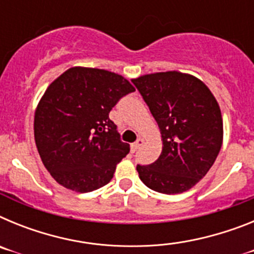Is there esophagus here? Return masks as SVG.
Segmentation results:
<instances>
[{
	"mask_svg": "<svg viewBox=\"0 0 254 254\" xmlns=\"http://www.w3.org/2000/svg\"><path fill=\"white\" fill-rule=\"evenodd\" d=\"M142 143H143L142 138H138V140L136 141V142H133V143H132V145H131L132 151H136V150H137V149H140V147L142 146Z\"/></svg>",
	"mask_w": 254,
	"mask_h": 254,
	"instance_id": "1",
	"label": "esophagus"
}]
</instances>
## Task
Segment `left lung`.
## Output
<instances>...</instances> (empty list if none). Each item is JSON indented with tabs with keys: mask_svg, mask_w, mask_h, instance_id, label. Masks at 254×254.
<instances>
[{
	"mask_svg": "<svg viewBox=\"0 0 254 254\" xmlns=\"http://www.w3.org/2000/svg\"><path fill=\"white\" fill-rule=\"evenodd\" d=\"M132 82L163 141L158 160L137 165L138 177L160 193L190 190L210 170L223 145V118L215 96L201 80L178 71L149 73Z\"/></svg>",
	"mask_w": 254,
	"mask_h": 254,
	"instance_id": "obj_1",
	"label": "left lung"
}]
</instances>
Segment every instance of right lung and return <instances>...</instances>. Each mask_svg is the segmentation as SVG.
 <instances>
[{"instance_id":"add662e5","label":"right lung","mask_w":254,"mask_h":254,"mask_svg":"<svg viewBox=\"0 0 254 254\" xmlns=\"http://www.w3.org/2000/svg\"><path fill=\"white\" fill-rule=\"evenodd\" d=\"M134 87L118 73L71 67L47 87L34 116L38 152L58 185L80 193L108 185L129 152L109 112Z\"/></svg>"}]
</instances>
